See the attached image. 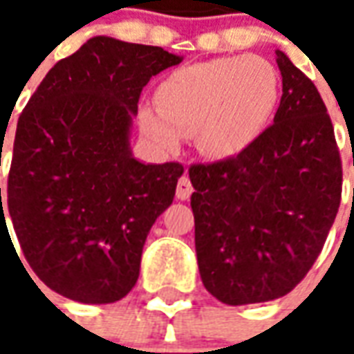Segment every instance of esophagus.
Segmentation results:
<instances>
[{
    "instance_id": "1",
    "label": "esophagus",
    "mask_w": 354,
    "mask_h": 354,
    "mask_svg": "<svg viewBox=\"0 0 354 354\" xmlns=\"http://www.w3.org/2000/svg\"><path fill=\"white\" fill-rule=\"evenodd\" d=\"M193 193V185L189 182V178L187 176H182L178 180V185H176V197L180 201H187L192 197Z\"/></svg>"
}]
</instances>
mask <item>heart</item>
Instances as JSON below:
<instances>
[{
  "label": "heart",
  "instance_id": "heart-1",
  "mask_svg": "<svg viewBox=\"0 0 354 354\" xmlns=\"http://www.w3.org/2000/svg\"><path fill=\"white\" fill-rule=\"evenodd\" d=\"M281 100L274 66L256 55L222 57L172 72L157 88V104L138 111L140 129L161 151H176L195 134L210 159L245 151L266 132Z\"/></svg>",
  "mask_w": 354,
  "mask_h": 354
}]
</instances>
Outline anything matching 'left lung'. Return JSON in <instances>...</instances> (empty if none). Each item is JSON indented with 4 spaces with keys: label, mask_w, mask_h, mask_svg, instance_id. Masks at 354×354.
I'll list each match as a JSON object with an SVG mask.
<instances>
[{
    "label": "left lung",
    "mask_w": 354,
    "mask_h": 354,
    "mask_svg": "<svg viewBox=\"0 0 354 354\" xmlns=\"http://www.w3.org/2000/svg\"><path fill=\"white\" fill-rule=\"evenodd\" d=\"M273 124L231 159L193 165L195 250L205 288L222 304L288 294L319 258L342 201V159L319 91L277 50Z\"/></svg>",
    "instance_id": "left-lung-1"
}]
</instances>
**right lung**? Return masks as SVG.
Instances as JSON below:
<instances>
[{"label": "right lung", "mask_w": 354, "mask_h": 354, "mask_svg": "<svg viewBox=\"0 0 354 354\" xmlns=\"http://www.w3.org/2000/svg\"><path fill=\"white\" fill-rule=\"evenodd\" d=\"M182 60L96 35L50 68L19 117L0 222L11 218L30 267L60 296L113 304L138 281L184 167L138 161L132 119L147 81Z\"/></svg>", "instance_id": "add662e5"}]
</instances>
